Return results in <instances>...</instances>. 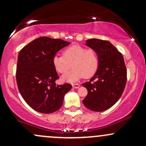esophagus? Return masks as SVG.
<instances>
[{"label": "esophagus", "mask_w": 146, "mask_h": 146, "mask_svg": "<svg viewBox=\"0 0 146 146\" xmlns=\"http://www.w3.org/2000/svg\"><path fill=\"white\" fill-rule=\"evenodd\" d=\"M72 86H73L74 88H78L80 87V84H73Z\"/></svg>", "instance_id": "1"}]
</instances>
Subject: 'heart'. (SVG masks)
<instances>
[{"label":"heart","mask_w":146,"mask_h":146,"mask_svg":"<svg viewBox=\"0 0 146 146\" xmlns=\"http://www.w3.org/2000/svg\"><path fill=\"white\" fill-rule=\"evenodd\" d=\"M63 55H55L52 62L55 70L61 74L66 73L72 64L73 69L63 75L64 81L74 82L83 77L89 78L98 71L99 57L94 49L75 44L65 48Z\"/></svg>","instance_id":"heart-1"}]
</instances>
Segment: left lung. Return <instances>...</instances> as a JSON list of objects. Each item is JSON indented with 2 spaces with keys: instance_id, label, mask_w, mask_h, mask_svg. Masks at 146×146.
I'll list each match as a JSON object with an SVG mask.
<instances>
[{
  "instance_id": "8db88e82",
  "label": "left lung",
  "mask_w": 146,
  "mask_h": 146,
  "mask_svg": "<svg viewBox=\"0 0 146 146\" xmlns=\"http://www.w3.org/2000/svg\"><path fill=\"white\" fill-rule=\"evenodd\" d=\"M86 45L98 53L99 66L90 81L82 84L88 90L82 102L90 110L104 111L118 101L125 88L127 70L124 60L109 41L93 38L87 40Z\"/></svg>"
}]
</instances>
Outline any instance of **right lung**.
I'll use <instances>...</instances> for the list:
<instances>
[{
    "mask_svg": "<svg viewBox=\"0 0 146 146\" xmlns=\"http://www.w3.org/2000/svg\"><path fill=\"white\" fill-rule=\"evenodd\" d=\"M70 42L61 39L40 37L23 47L18 57L16 82L27 104L41 113L59 110L64 97L71 89L70 84L57 85L59 78L53 67V56Z\"/></svg>",
    "mask_w": 146,
    "mask_h": 146,
    "instance_id": "1",
    "label": "right lung"
}]
</instances>
